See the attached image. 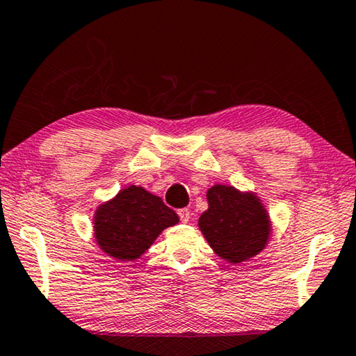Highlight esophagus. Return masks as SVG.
I'll list each match as a JSON object with an SVG mask.
<instances>
[{
    "label": "esophagus",
    "mask_w": 356,
    "mask_h": 356,
    "mask_svg": "<svg viewBox=\"0 0 356 356\" xmlns=\"http://www.w3.org/2000/svg\"><path fill=\"white\" fill-rule=\"evenodd\" d=\"M178 216H179V221H181V222H188L189 218H191V210L189 209H179Z\"/></svg>",
    "instance_id": "1"
}]
</instances>
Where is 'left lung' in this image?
<instances>
[{
  "instance_id": "left-lung-1",
  "label": "left lung",
  "mask_w": 356,
  "mask_h": 356,
  "mask_svg": "<svg viewBox=\"0 0 356 356\" xmlns=\"http://www.w3.org/2000/svg\"><path fill=\"white\" fill-rule=\"evenodd\" d=\"M209 210L199 227L218 256L229 262L247 261L266 247L270 224L261 202L231 186L216 184L207 193Z\"/></svg>"
}]
</instances>
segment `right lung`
Returning <instances> with one entry per match:
<instances>
[{
    "instance_id": "1",
    "label": "right lung",
    "mask_w": 356,
    "mask_h": 356,
    "mask_svg": "<svg viewBox=\"0 0 356 356\" xmlns=\"http://www.w3.org/2000/svg\"><path fill=\"white\" fill-rule=\"evenodd\" d=\"M178 222V215L138 186L122 189L98 207L95 238L98 247L119 261H134L154 243L163 229Z\"/></svg>"
}]
</instances>
